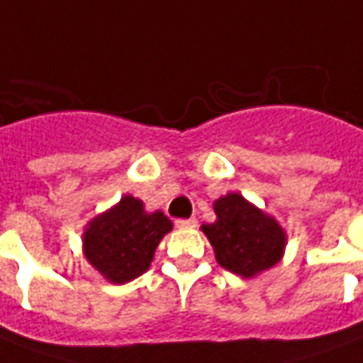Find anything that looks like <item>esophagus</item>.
I'll list each match as a JSON object with an SVG mask.
<instances>
[{
    "label": "esophagus",
    "mask_w": 363,
    "mask_h": 363,
    "mask_svg": "<svg viewBox=\"0 0 363 363\" xmlns=\"http://www.w3.org/2000/svg\"><path fill=\"white\" fill-rule=\"evenodd\" d=\"M196 224H199V222H196L194 218H179V220L174 222L177 228H196Z\"/></svg>",
    "instance_id": "34e87169"
}]
</instances>
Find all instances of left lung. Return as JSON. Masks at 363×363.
<instances>
[{
  "label": "left lung",
  "instance_id": "obj_1",
  "mask_svg": "<svg viewBox=\"0 0 363 363\" xmlns=\"http://www.w3.org/2000/svg\"><path fill=\"white\" fill-rule=\"evenodd\" d=\"M214 210L218 220L202 225V232L224 269L253 277L281 259L285 234L273 218L265 216L235 192L218 199Z\"/></svg>",
  "mask_w": 363,
  "mask_h": 363
}]
</instances>
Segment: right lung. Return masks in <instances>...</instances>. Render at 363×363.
<instances>
[{"mask_svg":"<svg viewBox=\"0 0 363 363\" xmlns=\"http://www.w3.org/2000/svg\"><path fill=\"white\" fill-rule=\"evenodd\" d=\"M171 228L163 212L147 214L141 200L123 196L86 228V259L111 283H128L149 269L157 245Z\"/></svg>","mask_w":363,"mask_h":363,"instance_id":"right-lung-1","label":"right lung"}]
</instances>
